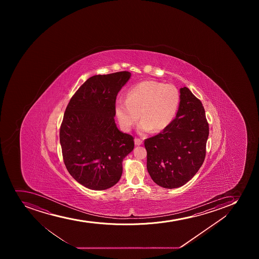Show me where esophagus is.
Instances as JSON below:
<instances>
[{
    "label": "esophagus",
    "mask_w": 259,
    "mask_h": 259,
    "mask_svg": "<svg viewBox=\"0 0 259 259\" xmlns=\"http://www.w3.org/2000/svg\"><path fill=\"white\" fill-rule=\"evenodd\" d=\"M134 142H135V144L138 145V146H139V145H141V144H143V140L140 139H138V138L134 139Z\"/></svg>",
    "instance_id": "esophagus-1"
}]
</instances>
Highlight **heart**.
I'll return each mask as SVG.
<instances>
[{
    "label": "heart",
    "mask_w": 259,
    "mask_h": 259,
    "mask_svg": "<svg viewBox=\"0 0 259 259\" xmlns=\"http://www.w3.org/2000/svg\"><path fill=\"white\" fill-rule=\"evenodd\" d=\"M181 95L175 85L144 81L129 89L126 100L115 102V114L125 130L132 129L139 120V131L160 132L174 120L179 108Z\"/></svg>",
    "instance_id": "heart-1"
}]
</instances>
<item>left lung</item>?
I'll return each mask as SVG.
<instances>
[{
	"instance_id": "8db88e82",
	"label": "left lung",
	"mask_w": 259,
	"mask_h": 259,
	"mask_svg": "<svg viewBox=\"0 0 259 259\" xmlns=\"http://www.w3.org/2000/svg\"><path fill=\"white\" fill-rule=\"evenodd\" d=\"M177 117L155 136L144 140L147 169L152 180L164 188L189 182L206 156L209 127L204 108L187 87L182 88Z\"/></svg>"
}]
</instances>
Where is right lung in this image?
<instances>
[{"label":"right lung","mask_w":259,"mask_h":259,"mask_svg":"<svg viewBox=\"0 0 259 259\" xmlns=\"http://www.w3.org/2000/svg\"><path fill=\"white\" fill-rule=\"evenodd\" d=\"M131 77L126 71L95 75L71 98L60 127L65 165L89 189H108L122 174V160L134 148V137L118 130L115 100Z\"/></svg>","instance_id":"obj_1"}]
</instances>
